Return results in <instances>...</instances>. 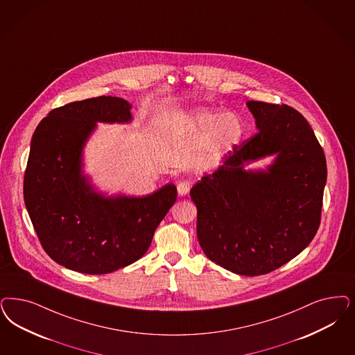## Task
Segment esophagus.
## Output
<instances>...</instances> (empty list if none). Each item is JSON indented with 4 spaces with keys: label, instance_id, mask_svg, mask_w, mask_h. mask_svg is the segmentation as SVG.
Returning a JSON list of instances; mask_svg holds the SVG:
<instances>
[{
    "label": "esophagus",
    "instance_id": "34e87169",
    "mask_svg": "<svg viewBox=\"0 0 355 355\" xmlns=\"http://www.w3.org/2000/svg\"><path fill=\"white\" fill-rule=\"evenodd\" d=\"M191 186H193V184H191L190 181H182V182H180V184H177L178 194L181 196H186V194L190 191Z\"/></svg>",
    "mask_w": 355,
    "mask_h": 355
}]
</instances>
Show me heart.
<instances>
[{"instance_id":"obj_1","label":"heart","mask_w":355,"mask_h":355,"mask_svg":"<svg viewBox=\"0 0 355 355\" xmlns=\"http://www.w3.org/2000/svg\"><path fill=\"white\" fill-rule=\"evenodd\" d=\"M190 122L196 132L207 136V147L211 152H225L237 144L243 136V124L232 112L199 109L191 116Z\"/></svg>"}]
</instances>
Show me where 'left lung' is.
Listing matches in <instances>:
<instances>
[{
  "label": "left lung",
  "instance_id": "obj_1",
  "mask_svg": "<svg viewBox=\"0 0 355 355\" xmlns=\"http://www.w3.org/2000/svg\"><path fill=\"white\" fill-rule=\"evenodd\" d=\"M258 132L190 190L196 234L212 262L239 275L274 271L302 253L321 220L327 159L304 116L287 105L249 101ZM274 155L266 171H245Z\"/></svg>",
  "mask_w": 355,
  "mask_h": 355
}]
</instances>
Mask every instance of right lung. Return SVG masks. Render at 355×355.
<instances>
[{"mask_svg":"<svg viewBox=\"0 0 355 355\" xmlns=\"http://www.w3.org/2000/svg\"><path fill=\"white\" fill-rule=\"evenodd\" d=\"M131 121L125 99L102 96L53 109L33 135L26 208L46 253L67 269L107 274L134 263L177 199L173 184L150 196H105L83 174V149L97 122Z\"/></svg>","mask_w":355,"mask_h":355,"instance_id":"right-lung-1","label":"right lung"}]
</instances>
